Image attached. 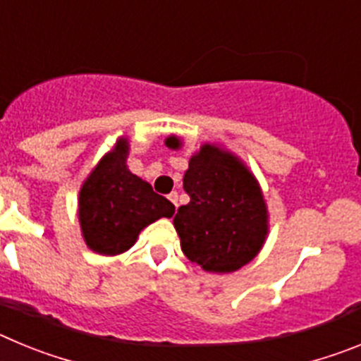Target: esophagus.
<instances>
[{
	"instance_id": "esophagus-1",
	"label": "esophagus",
	"mask_w": 361,
	"mask_h": 361,
	"mask_svg": "<svg viewBox=\"0 0 361 361\" xmlns=\"http://www.w3.org/2000/svg\"><path fill=\"white\" fill-rule=\"evenodd\" d=\"M168 199H170V202L173 204L175 208H177V199H178V195H177V193H175V191H173V193H170V195H168Z\"/></svg>"
}]
</instances>
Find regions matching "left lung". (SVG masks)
Listing matches in <instances>:
<instances>
[{"mask_svg": "<svg viewBox=\"0 0 361 361\" xmlns=\"http://www.w3.org/2000/svg\"><path fill=\"white\" fill-rule=\"evenodd\" d=\"M166 145L178 148L177 137ZM190 202L177 209L173 226L191 262L209 273H231L253 260L267 235L262 191L231 153L204 145L184 173Z\"/></svg>", "mask_w": 361, "mask_h": 361, "instance_id": "1", "label": "left lung"}]
</instances>
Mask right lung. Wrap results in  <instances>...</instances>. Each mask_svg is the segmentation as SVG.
<instances>
[{"label": "right lung", "instance_id": "1", "mask_svg": "<svg viewBox=\"0 0 361 361\" xmlns=\"http://www.w3.org/2000/svg\"><path fill=\"white\" fill-rule=\"evenodd\" d=\"M128 142L117 141L101 159L79 193V222L92 251L119 255L132 247L142 228L170 219L175 206L126 168Z\"/></svg>", "mask_w": 361, "mask_h": 361}]
</instances>
